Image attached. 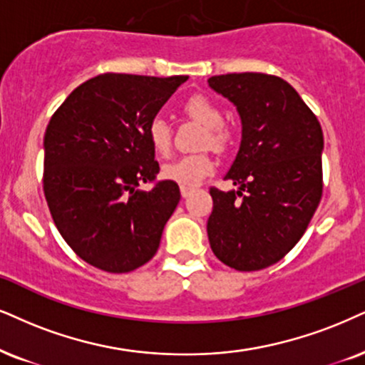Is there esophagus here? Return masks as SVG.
Wrapping results in <instances>:
<instances>
[{
  "mask_svg": "<svg viewBox=\"0 0 365 365\" xmlns=\"http://www.w3.org/2000/svg\"><path fill=\"white\" fill-rule=\"evenodd\" d=\"M192 191H195V187H186V186L181 187V195H182V197H187V196L191 195Z\"/></svg>",
  "mask_w": 365,
  "mask_h": 365,
  "instance_id": "obj_1",
  "label": "esophagus"
}]
</instances>
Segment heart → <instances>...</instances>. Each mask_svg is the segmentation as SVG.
Wrapping results in <instances>:
<instances>
[{
	"mask_svg": "<svg viewBox=\"0 0 365 365\" xmlns=\"http://www.w3.org/2000/svg\"><path fill=\"white\" fill-rule=\"evenodd\" d=\"M184 111L191 116L192 120L203 125L206 128L205 145L225 150L232 142V133L223 128V113L222 110L215 105L213 101L206 96H192L184 105ZM148 142L157 154L168 155L170 148V127L162 116H155L150 120L147 128ZM215 170V160L210 154H195L182 155L162 168V178L170 182L179 184V186L195 187L200 184L206 175Z\"/></svg>",
	"mask_w": 365,
	"mask_h": 365,
	"instance_id": "b5f03b06",
	"label": "heart"
}]
</instances>
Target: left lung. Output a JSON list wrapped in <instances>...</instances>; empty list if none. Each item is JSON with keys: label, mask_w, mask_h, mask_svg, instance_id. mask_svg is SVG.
Wrapping results in <instances>:
<instances>
[{"label": "left lung", "mask_w": 365, "mask_h": 365, "mask_svg": "<svg viewBox=\"0 0 365 365\" xmlns=\"http://www.w3.org/2000/svg\"><path fill=\"white\" fill-rule=\"evenodd\" d=\"M208 84L233 103L242 121L240 148L225 174L238 190H210V245L228 267L259 271L298 244L320 203V121L277 76L223 74Z\"/></svg>", "instance_id": "obj_1"}]
</instances>
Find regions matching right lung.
Masks as SVG:
<instances>
[{
  "label": "right lung",
  "mask_w": 365,
  "mask_h": 365,
  "mask_svg": "<svg viewBox=\"0 0 365 365\" xmlns=\"http://www.w3.org/2000/svg\"><path fill=\"white\" fill-rule=\"evenodd\" d=\"M187 76L101 74L74 89L43 137V192L58 233L81 259L130 272L159 249L179 186L159 173L147 128Z\"/></svg>",
  "instance_id": "add662e5"
}]
</instances>
